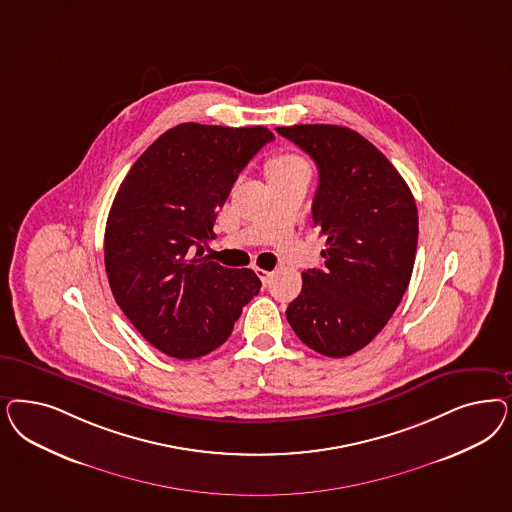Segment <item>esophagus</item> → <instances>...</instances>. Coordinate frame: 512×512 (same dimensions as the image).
<instances>
[{"instance_id": "obj_1", "label": "esophagus", "mask_w": 512, "mask_h": 512, "mask_svg": "<svg viewBox=\"0 0 512 512\" xmlns=\"http://www.w3.org/2000/svg\"><path fill=\"white\" fill-rule=\"evenodd\" d=\"M256 273H258V277L262 279L264 284L271 281V277H273V271H265V269H260V267H256Z\"/></svg>"}]
</instances>
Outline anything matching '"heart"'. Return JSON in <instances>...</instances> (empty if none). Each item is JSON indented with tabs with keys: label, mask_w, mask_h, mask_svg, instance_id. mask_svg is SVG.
<instances>
[{
	"label": "heart",
	"mask_w": 512,
	"mask_h": 512,
	"mask_svg": "<svg viewBox=\"0 0 512 512\" xmlns=\"http://www.w3.org/2000/svg\"><path fill=\"white\" fill-rule=\"evenodd\" d=\"M301 165H305V162H303L299 156H294V154H282V156H277V158H273V160L269 162L267 171H269V175H279V173L292 171V169L301 167Z\"/></svg>",
	"instance_id": "obj_1"
}]
</instances>
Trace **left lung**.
<instances>
[{"mask_svg":"<svg viewBox=\"0 0 512 512\" xmlns=\"http://www.w3.org/2000/svg\"><path fill=\"white\" fill-rule=\"evenodd\" d=\"M318 167L314 226L326 237L324 267L301 273L286 318L328 358L369 345L397 309L413 275L418 211L396 167L360 133L331 124L277 128Z\"/></svg>","mask_w":512,"mask_h":512,"instance_id":"left-lung-1","label":"left lung"}]
</instances>
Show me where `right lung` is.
<instances>
[{
	"instance_id": "1",
	"label": "right lung",
	"mask_w": 512,
	"mask_h": 512,
	"mask_svg": "<svg viewBox=\"0 0 512 512\" xmlns=\"http://www.w3.org/2000/svg\"><path fill=\"white\" fill-rule=\"evenodd\" d=\"M264 126L196 122L162 133L120 184L105 226V271L118 307L152 347L192 360L226 343L262 282L205 256L216 215Z\"/></svg>"
}]
</instances>
